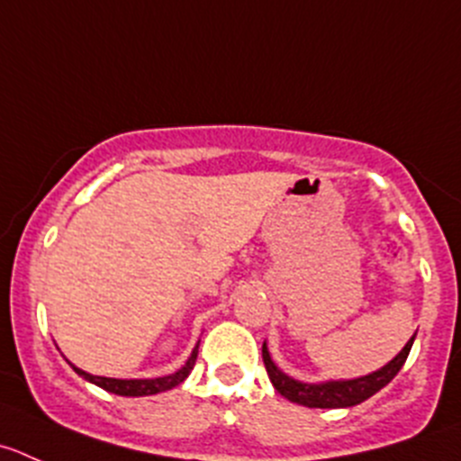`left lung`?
Wrapping results in <instances>:
<instances>
[{"label":"left lung","mask_w":461,"mask_h":461,"mask_svg":"<svg viewBox=\"0 0 461 461\" xmlns=\"http://www.w3.org/2000/svg\"><path fill=\"white\" fill-rule=\"evenodd\" d=\"M414 335L408 344L403 347L399 356H396L392 363H387L385 367L378 369V372L369 374V376L354 378V381H330V383H320V385H312V383H299L294 378L285 376L275 363H272L270 354H267V347L263 342V365H266V372L270 376L272 385L279 392L281 396H285L288 401L299 405H306V408H351V405H358L363 401H367L369 396L376 394L378 390L387 385L396 374L401 372V367L408 360L410 349H412Z\"/></svg>","instance_id":"obj_1"}]
</instances>
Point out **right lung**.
<instances>
[{
  "mask_svg": "<svg viewBox=\"0 0 461 461\" xmlns=\"http://www.w3.org/2000/svg\"><path fill=\"white\" fill-rule=\"evenodd\" d=\"M195 358H198V344H195V349L191 351V358L186 360V365L182 369H177L176 374L171 376H164V378H150V381H122V378H105V376H92V374L83 372V369L74 367V372L78 376H83L85 381L94 383V385L103 387L105 392H112V394H119V396H150V394H159V392H167L171 387L180 385L186 376L191 374L194 369Z\"/></svg>",
  "mask_w": 461,
  "mask_h": 461,
  "instance_id": "1",
  "label": "right lung"
}]
</instances>
